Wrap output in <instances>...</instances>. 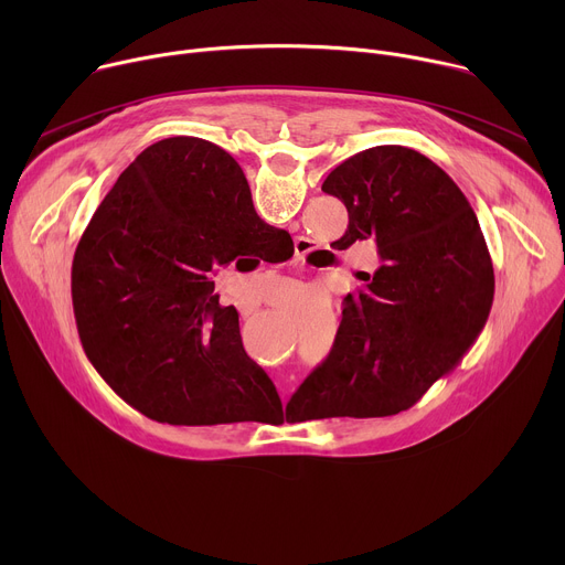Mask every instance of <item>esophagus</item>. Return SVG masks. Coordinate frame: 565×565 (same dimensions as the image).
Wrapping results in <instances>:
<instances>
[{"mask_svg": "<svg viewBox=\"0 0 565 565\" xmlns=\"http://www.w3.org/2000/svg\"><path fill=\"white\" fill-rule=\"evenodd\" d=\"M297 248H299V257L303 259V257H306V253H308V241H306V238H297ZM288 391H290V388H281V395L286 397V395H288Z\"/></svg>", "mask_w": 565, "mask_h": 565, "instance_id": "obj_1", "label": "esophagus"}]
</instances>
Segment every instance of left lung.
I'll return each mask as SVG.
<instances>
[{
    "instance_id": "8db88e82",
    "label": "left lung",
    "mask_w": 565,
    "mask_h": 565,
    "mask_svg": "<svg viewBox=\"0 0 565 565\" xmlns=\"http://www.w3.org/2000/svg\"><path fill=\"white\" fill-rule=\"evenodd\" d=\"M349 210L344 246L373 238L382 266L344 297L335 344L290 402L321 418L414 407L471 349L490 317L494 268L476 212L427 156L364 149L324 185Z\"/></svg>"
}]
</instances>
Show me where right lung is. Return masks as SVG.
I'll return each instance as SVG.
<instances>
[{
    "label": "right lung",
    "instance_id": "right-lung-1",
    "mask_svg": "<svg viewBox=\"0 0 565 565\" xmlns=\"http://www.w3.org/2000/svg\"><path fill=\"white\" fill-rule=\"evenodd\" d=\"M268 234L244 170L210 140H158L118 177L77 244L71 297L87 358L127 405L201 427L238 423L259 386L277 397L210 281L238 248L268 257Z\"/></svg>",
    "mask_w": 565,
    "mask_h": 565
}]
</instances>
